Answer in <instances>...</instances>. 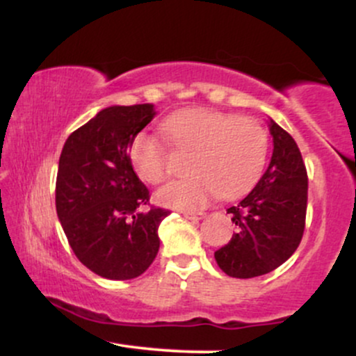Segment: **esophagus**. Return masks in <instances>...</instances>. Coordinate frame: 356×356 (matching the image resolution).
Listing matches in <instances>:
<instances>
[{
    "label": "esophagus",
    "instance_id": "esophagus-1",
    "mask_svg": "<svg viewBox=\"0 0 356 356\" xmlns=\"http://www.w3.org/2000/svg\"><path fill=\"white\" fill-rule=\"evenodd\" d=\"M182 214H184V218H187V219H202L204 216H206V212H202V211H197V212L184 211Z\"/></svg>",
    "mask_w": 356,
    "mask_h": 356
}]
</instances>
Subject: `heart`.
I'll return each mask as SVG.
<instances>
[{"label":"heart","mask_w":356,"mask_h":356,"mask_svg":"<svg viewBox=\"0 0 356 356\" xmlns=\"http://www.w3.org/2000/svg\"><path fill=\"white\" fill-rule=\"evenodd\" d=\"M165 134L179 152L191 155V177L167 184L157 199L177 209H197L219 194L234 199L251 191L263 174L268 132L254 118L192 110L165 122ZM129 157L142 181L161 184L169 174L165 147L147 132L130 140Z\"/></svg>","instance_id":"b5f03b06"}]
</instances>
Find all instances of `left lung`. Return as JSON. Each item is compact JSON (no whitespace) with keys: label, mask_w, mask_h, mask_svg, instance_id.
I'll use <instances>...</instances> for the list:
<instances>
[{"label":"left lung","mask_w":356,"mask_h":356,"mask_svg":"<svg viewBox=\"0 0 356 356\" xmlns=\"http://www.w3.org/2000/svg\"><path fill=\"white\" fill-rule=\"evenodd\" d=\"M273 155L246 197L227 209L238 232L214 252L227 276L256 277L291 257L300 246L308 206V174L295 138L271 120Z\"/></svg>","instance_id":"1"}]
</instances>
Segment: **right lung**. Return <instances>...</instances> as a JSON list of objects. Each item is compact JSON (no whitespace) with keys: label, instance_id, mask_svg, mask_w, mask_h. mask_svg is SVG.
<instances>
[{"label":"right lung","instance_id":"add662e5","mask_svg":"<svg viewBox=\"0 0 356 356\" xmlns=\"http://www.w3.org/2000/svg\"><path fill=\"white\" fill-rule=\"evenodd\" d=\"M155 115L154 105L108 107L65 142L56 174V214L83 266L107 280H134L161 246L169 211L150 206V192L129 157L130 140Z\"/></svg>","mask_w":356,"mask_h":356}]
</instances>
